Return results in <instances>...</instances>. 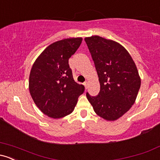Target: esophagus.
Returning <instances> with one entry per match:
<instances>
[{
  "label": "esophagus",
  "instance_id": "obj_1",
  "mask_svg": "<svg viewBox=\"0 0 160 160\" xmlns=\"http://www.w3.org/2000/svg\"><path fill=\"white\" fill-rule=\"evenodd\" d=\"M83 85H84V86H85V89H87V88H88V82H87V81L84 82H83Z\"/></svg>",
  "mask_w": 160,
  "mask_h": 160
}]
</instances>
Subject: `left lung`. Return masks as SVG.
<instances>
[{"instance_id":"8db88e82","label":"left lung","mask_w":160,"mask_h":160,"mask_svg":"<svg viewBox=\"0 0 160 160\" xmlns=\"http://www.w3.org/2000/svg\"><path fill=\"white\" fill-rule=\"evenodd\" d=\"M100 82L95 97L86 93L97 115L108 121L122 117L136 100L141 78L135 62L123 46L98 35L85 38Z\"/></svg>"}]
</instances>
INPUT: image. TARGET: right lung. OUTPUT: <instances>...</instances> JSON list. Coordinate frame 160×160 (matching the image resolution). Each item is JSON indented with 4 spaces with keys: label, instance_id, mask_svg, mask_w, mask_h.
Instances as JSON below:
<instances>
[{
    "label": "right lung",
    "instance_id": "1",
    "mask_svg": "<svg viewBox=\"0 0 160 160\" xmlns=\"http://www.w3.org/2000/svg\"><path fill=\"white\" fill-rule=\"evenodd\" d=\"M82 40L73 38L54 42L40 53L31 69L30 94L40 111L51 118L72 113L84 92V86L74 81L68 65Z\"/></svg>",
    "mask_w": 160,
    "mask_h": 160
}]
</instances>
